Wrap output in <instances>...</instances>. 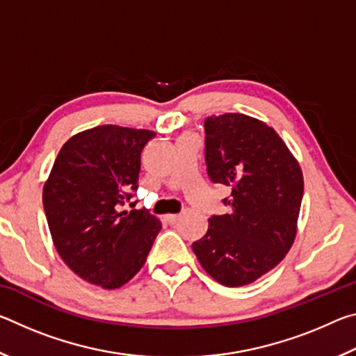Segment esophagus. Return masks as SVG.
I'll use <instances>...</instances> for the list:
<instances>
[{
    "label": "esophagus",
    "instance_id": "1",
    "mask_svg": "<svg viewBox=\"0 0 356 356\" xmlns=\"http://www.w3.org/2000/svg\"><path fill=\"white\" fill-rule=\"evenodd\" d=\"M179 218H180V215H174V213H170V215L165 216V220L170 222V225H174V222H177Z\"/></svg>",
    "mask_w": 356,
    "mask_h": 356
}]
</instances>
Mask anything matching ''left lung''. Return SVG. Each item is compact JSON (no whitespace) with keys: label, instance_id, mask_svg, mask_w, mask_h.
Returning a JSON list of instances; mask_svg holds the SVG:
<instances>
[{"label":"left lung","instance_id":"left-lung-1","mask_svg":"<svg viewBox=\"0 0 356 356\" xmlns=\"http://www.w3.org/2000/svg\"><path fill=\"white\" fill-rule=\"evenodd\" d=\"M206 165L213 184L231 186L229 212L209 220L206 236L193 243L202 268L215 281L238 287L275 268L295 240L303 197L298 161L276 131L238 113L210 116Z\"/></svg>","mask_w":356,"mask_h":356}]
</instances>
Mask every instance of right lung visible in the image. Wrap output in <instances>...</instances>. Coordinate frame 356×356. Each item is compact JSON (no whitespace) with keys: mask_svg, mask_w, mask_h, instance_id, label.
<instances>
[{"mask_svg":"<svg viewBox=\"0 0 356 356\" xmlns=\"http://www.w3.org/2000/svg\"><path fill=\"white\" fill-rule=\"evenodd\" d=\"M150 130L118 125L76 134L59 150L42 201L53 243L72 272L104 289L129 282L146 262L161 222L122 210L138 190ZM130 202V207H135Z\"/></svg>","mask_w":356,"mask_h":356,"instance_id":"add662e5","label":"right lung"}]
</instances>
